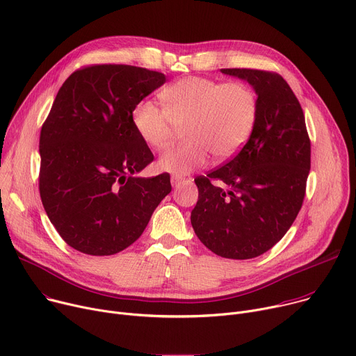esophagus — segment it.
<instances>
[{"label": "esophagus", "instance_id": "obj_1", "mask_svg": "<svg viewBox=\"0 0 356 356\" xmlns=\"http://www.w3.org/2000/svg\"><path fill=\"white\" fill-rule=\"evenodd\" d=\"M181 181H184L183 177H180V176H172V184H173V186H179Z\"/></svg>", "mask_w": 356, "mask_h": 356}]
</instances>
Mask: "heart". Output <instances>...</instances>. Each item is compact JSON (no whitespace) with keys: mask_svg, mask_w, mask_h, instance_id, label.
Listing matches in <instances>:
<instances>
[{"mask_svg":"<svg viewBox=\"0 0 356 356\" xmlns=\"http://www.w3.org/2000/svg\"><path fill=\"white\" fill-rule=\"evenodd\" d=\"M163 108L140 104L134 124L142 140L154 150L166 149L184 129L181 146L159 159V168L181 176L203 168L210 154L217 160L234 156L255 124L258 101L240 82L221 83L206 78H184L160 93Z\"/></svg>","mask_w":356,"mask_h":356,"instance_id":"obj_1","label":"heart"}]
</instances>
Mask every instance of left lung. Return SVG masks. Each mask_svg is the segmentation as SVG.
Instances as JSON below:
<instances>
[{"instance_id": "obj_1", "label": "left lung", "mask_w": 356, "mask_h": 356, "mask_svg": "<svg viewBox=\"0 0 356 356\" xmlns=\"http://www.w3.org/2000/svg\"><path fill=\"white\" fill-rule=\"evenodd\" d=\"M221 74L252 86L257 119L237 156L195 179L199 200L190 220L214 254L248 260L268 251L293 225L305 196L311 143L302 108L282 76L238 68ZM213 179L226 188L214 186Z\"/></svg>"}]
</instances>
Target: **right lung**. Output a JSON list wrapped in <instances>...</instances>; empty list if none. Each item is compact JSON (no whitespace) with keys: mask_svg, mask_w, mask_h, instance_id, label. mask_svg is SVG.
<instances>
[{"mask_svg":"<svg viewBox=\"0 0 356 356\" xmlns=\"http://www.w3.org/2000/svg\"><path fill=\"white\" fill-rule=\"evenodd\" d=\"M166 75L131 65H92L56 93L40 136V195L68 245L112 255L134 244L172 191L168 173L139 177L153 153L134 124L142 99Z\"/></svg>","mask_w":356,"mask_h":356,"instance_id":"right-lung-1","label":"right lung"}]
</instances>
